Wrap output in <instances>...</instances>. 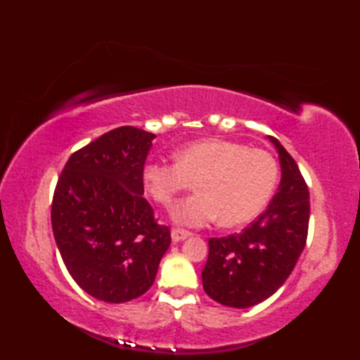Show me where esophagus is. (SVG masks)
Returning a JSON list of instances; mask_svg holds the SVG:
<instances>
[{
	"mask_svg": "<svg viewBox=\"0 0 360 360\" xmlns=\"http://www.w3.org/2000/svg\"><path fill=\"white\" fill-rule=\"evenodd\" d=\"M190 235H192V233H190L188 231H184V229H179V227L172 229V240H173L174 243L186 240V238H188Z\"/></svg>",
	"mask_w": 360,
	"mask_h": 360,
	"instance_id": "34e87169",
	"label": "esophagus"
}]
</instances>
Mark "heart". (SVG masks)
<instances>
[{
    "mask_svg": "<svg viewBox=\"0 0 360 360\" xmlns=\"http://www.w3.org/2000/svg\"><path fill=\"white\" fill-rule=\"evenodd\" d=\"M277 179L269 151L224 139L188 143L178 160L153 159L143 168L145 188L164 207L196 182L198 192L173 209L176 223L193 227L217 218L227 227L249 223L271 200Z\"/></svg>",
    "mask_w": 360,
    "mask_h": 360,
    "instance_id": "heart-1",
    "label": "heart"
}]
</instances>
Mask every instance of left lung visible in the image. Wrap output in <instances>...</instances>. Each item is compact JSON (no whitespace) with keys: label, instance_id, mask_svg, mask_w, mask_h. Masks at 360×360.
Masks as SVG:
<instances>
[{"label":"left lung","instance_id":"1","mask_svg":"<svg viewBox=\"0 0 360 360\" xmlns=\"http://www.w3.org/2000/svg\"><path fill=\"white\" fill-rule=\"evenodd\" d=\"M269 141L281 165V182L269 207L243 232L209 240L202 288L231 308H249L271 297L294 271L308 238V186L294 158L274 136Z\"/></svg>","mask_w":360,"mask_h":360}]
</instances>
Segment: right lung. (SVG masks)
Here are the masks:
<instances>
[{
  "label": "right lung",
  "mask_w": 360,
  "mask_h": 360,
  "mask_svg": "<svg viewBox=\"0 0 360 360\" xmlns=\"http://www.w3.org/2000/svg\"><path fill=\"white\" fill-rule=\"evenodd\" d=\"M155 134L119 127L74 151L51 205L53 238L74 281L98 300L145 294L172 243L143 195V165Z\"/></svg>",
  "instance_id": "add662e5"
}]
</instances>
